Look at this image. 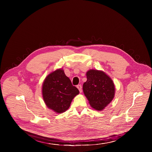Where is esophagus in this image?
I'll use <instances>...</instances> for the list:
<instances>
[{"mask_svg":"<svg viewBox=\"0 0 152 152\" xmlns=\"http://www.w3.org/2000/svg\"><path fill=\"white\" fill-rule=\"evenodd\" d=\"M77 89L79 90V92H80V93H82V86H81V85H77Z\"/></svg>","mask_w":152,"mask_h":152,"instance_id":"1","label":"esophagus"}]
</instances>
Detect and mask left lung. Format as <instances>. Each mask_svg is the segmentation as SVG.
I'll use <instances>...</instances> for the list:
<instances>
[{
  "label": "left lung",
  "instance_id": "1",
  "mask_svg": "<svg viewBox=\"0 0 152 152\" xmlns=\"http://www.w3.org/2000/svg\"><path fill=\"white\" fill-rule=\"evenodd\" d=\"M86 75L87 80L83 84V93L93 109L102 111L115 96L114 82L102 70L91 69Z\"/></svg>",
  "mask_w": 152,
  "mask_h": 152
}]
</instances>
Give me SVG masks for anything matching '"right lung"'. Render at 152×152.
<instances>
[{"mask_svg":"<svg viewBox=\"0 0 152 152\" xmlns=\"http://www.w3.org/2000/svg\"><path fill=\"white\" fill-rule=\"evenodd\" d=\"M79 94L64 71L58 69L49 73L42 85V96L46 105L57 114L66 111L75 96Z\"/></svg>","mask_w":152,"mask_h":152,"instance_id":"1","label":"right lung"}]
</instances>
